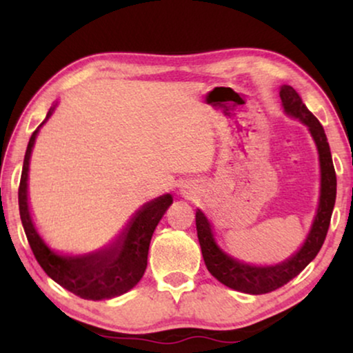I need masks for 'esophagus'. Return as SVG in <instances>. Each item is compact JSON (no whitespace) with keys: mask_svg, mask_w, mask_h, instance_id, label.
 <instances>
[{"mask_svg":"<svg viewBox=\"0 0 353 353\" xmlns=\"http://www.w3.org/2000/svg\"><path fill=\"white\" fill-rule=\"evenodd\" d=\"M180 194H181L183 197H192V196H196V188L192 186V185H190V183H188V185H183V186L180 188Z\"/></svg>","mask_w":353,"mask_h":353,"instance_id":"1","label":"esophagus"}]
</instances>
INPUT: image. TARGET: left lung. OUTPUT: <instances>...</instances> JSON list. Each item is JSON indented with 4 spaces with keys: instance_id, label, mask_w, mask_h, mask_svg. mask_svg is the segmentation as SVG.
Instances as JSON below:
<instances>
[{
    "instance_id": "left-lung-1",
    "label": "left lung",
    "mask_w": 353,
    "mask_h": 353,
    "mask_svg": "<svg viewBox=\"0 0 353 353\" xmlns=\"http://www.w3.org/2000/svg\"><path fill=\"white\" fill-rule=\"evenodd\" d=\"M279 98H281L284 114L297 119L308 128L313 141H315L318 161H320V197H318L316 214L301 248L283 262L272 265L248 263L244 260L233 257L220 248L209 219L201 209L196 210L197 238H199L207 270L225 286L239 292L254 294V296L272 292L274 289L284 286L316 257L325 243L336 202V172L325 130L315 115L307 109V105L303 104L302 98L292 86L281 85Z\"/></svg>"
}]
</instances>
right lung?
<instances>
[{"instance_id":"right-lung-1","label":"right lung","mask_w":353,"mask_h":353,"mask_svg":"<svg viewBox=\"0 0 353 353\" xmlns=\"http://www.w3.org/2000/svg\"><path fill=\"white\" fill-rule=\"evenodd\" d=\"M57 101L48 110L46 119L32 133L26 157H23L21 186H19V212L28 244L37 262L52 281L67 291L88 301H105L128 292L143 278L148 267L149 244L159 221L172 205V194H162L146 202L132 215L125 228L105 244L86 254H62L51 249L33 221L28 204V170L30 157L40 128L45 125L57 108Z\"/></svg>"}]
</instances>
